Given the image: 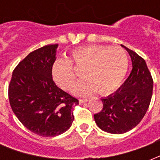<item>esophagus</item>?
Returning a JSON list of instances; mask_svg holds the SVG:
<instances>
[{
  "mask_svg": "<svg viewBox=\"0 0 160 160\" xmlns=\"http://www.w3.org/2000/svg\"><path fill=\"white\" fill-rule=\"evenodd\" d=\"M88 99L87 98H83V99H80V104H84V103H87Z\"/></svg>",
  "mask_w": 160,
  "mask_h": 160,
  "instance_id": "obj_1",
  "label": "esophagus"
}]
</instances>
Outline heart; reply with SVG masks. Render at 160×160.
Wrapping results in <instances>:
<instances>
[{
	"mask_svg": "<svg viewBox=\"0 0 160 160\" xmlns=\"http://www.w3.org/2000/svg\"><path fill=\"white\" fill-rule=\"evenodd\" d=\"M82 69L85 79L73 88V92L87 95L96 92L106 95L120 86L126 75L128 59L126 52L119 47L87 45L73 49L70 61L58 58L52 66V77L56 83L69 90L77 79L72 64Z\"/></svg>",
	"mask_w": 160,
	"mask_h": 160,
	"instance_id": "heart-1",
	"label": "heart"
}]
</instances>
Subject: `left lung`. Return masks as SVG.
<instances>
[{
  "mask_svg": "<svg viewBox=\"0 0 160 160\" xmlns=\"http://www.w3.org/2000/svg\"><path fill=\"white\" fill-rule=\"evenodd\" d=\"M129 54L133 69L114 93L102 98L103 110L94 115L98 127L120 134L134 128L144 118L151 102L153 81L143 58L122 45Z\"/></svg>",
  "mask_w": 160,
  "mask_h": 160,
  "instance_id": "1",
  "label": "left lung"
}]
</instances>
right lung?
I'll return each instance as SVG.
<instances>
[{
	"label": "right lung",
	"mask_w": 160,
	"mask_h": 160,
	"mask_svg": "<svg viewBox=\"0 0 160 160\" xmlns=\"http://www.w3.org/2000/svg\"><path fill=\"white\" fill-rule=\"evenodd\" d=\"M57 48V43L49 44L30 53L13 70L8 87L9 103L17 118L43 137L66 132L73 123V106L79 104L52 79Z\"/></svg>",
	"instance_id": "right-lung-1"
}]
</instances>
